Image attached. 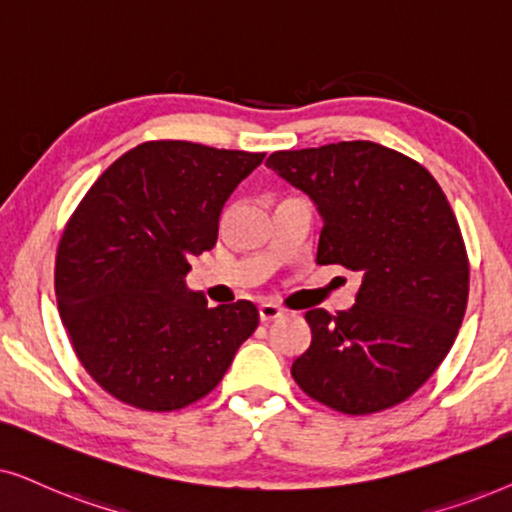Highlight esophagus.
Here are the masks:
<instances>
[{"label": "esophagus", "instance_id": "obj_1", "mask_svg": "<svg viewBox=\"0 0 512 512\" xmlns=\"http://www.w3.org/2000/svg\"><path fill=\"white\" fill-rule=\"evenodd\" d=\"M283 316V309L274 302H262L260 304V318L267 323V320H274V318H281Z\"/></svg>", "mask_w": 512, "mask_h": 512}]
</instances>
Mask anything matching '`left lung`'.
<instances>
[{
  "label": "left lung",
  "mask_w": 512,
  "mask_h": 512,
  "mask_svg": "<svg viewBox=\"0 0 512 512\" xmlns=\"http://www.w3.org/2000/svg\"><path fill=\"white\" fill-rule=\"evenodd\" d=\"M267 166L316 203V262L363 276L349 311H306L311 346L292 377L344 414L403 403L438 370L466 313L468 255L445 192L410 156L367 140L274 152Z\"/></svg>",
  "instance_id": "obj_1"
}]
</instances>
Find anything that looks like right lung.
I'll return each mask as SVG.
<instances>
[{
  "label": "right lung",
  "instance_id": "right-lung-1",
  "mask_svg": "<svg viewBox=\"0 0 512 512\" xmlns=\"http://www.w3.org/2000/svg\"><path fill=\"white\" fill-rule=\"evenodd\" d=\"M264 154L185 140L142 142L102 173L56 255L58 311L79 363L121 403L173 412L220 384L260 311L210 309L189 260L217 243L220 215Z\"/></svg>",
  "mask_w": 512,
  "mask_h": 512
}]
</instances>
